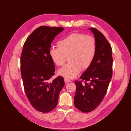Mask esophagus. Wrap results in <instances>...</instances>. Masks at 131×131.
Returning <instances> with one entry per match:
<instances>
[{"label": "esophagus", "instance_id": "esophagus-1", "mask_svg": "<svg viewBox=\"0 0 131 131\" xmlns=\"http://www.w3.org/2000/svg\"><path fill=\"white\" fill-rule=\"evenodd\" d=\"M64 81H65V84H67V83H69V82H70L71 80L65 78V79H64Z\"/></svg>", "mask_w": 131, "mask_h": 131}]
</instances>
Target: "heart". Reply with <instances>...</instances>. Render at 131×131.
I'll return each instance as SVG.
<instances>
[{
	"label": "heart",
	"mask_w": 131,
	"mask_h": 131,
	"mask_svg": "<svg viewBox=\"0 0 131 131\" xmlns=\"http://www.w3.org/2000/svg\"><path fill=\"white\" fill-rule=\"evenodd\" d=\"M58 48L50 49L49 55L56 65L62 66L68 59L67 65L58 70V74L66 79L77 76L81 69H87L92 63L96 53L94 38L81 33H73L57 43Z\"/></svg>",
	"instance_id": "b5f03b06"
}]
</instances>
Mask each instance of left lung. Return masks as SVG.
<instances>
[{"label":"left lung","mask_w":131,"mask_h":131,"mask_svg":"<svg viewBox=\"0 0 131 131\" xmlns=\"http://www.w3.org/2000/svg\"><path fill=\"white\" fill-rule=\"evenodd\" d=\"M93 32L96 44V53L92 63L80 78L75 81L77 89L74 105L84 113L92 112L98 106L106 93L112 78V49L105 36L97 29H89Z\"/></svg>","instance_id":"obj_1"}]
</instances>
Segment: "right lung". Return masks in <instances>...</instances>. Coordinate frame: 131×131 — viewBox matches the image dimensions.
<instances>
[{
  "label": "right lung",
  "mask_w": 131,
  "mask_h": 131,
  "mask_svg": "<svg viewBox=\"0 0 131 131\" xmlns=\"http://www.w3.org/2000/svg\"><path fill=\"white\" fill-rule=\"evenodd\" d=\"M63 30L62 27H38L27 38L22 51L21 72L25 91L32 106L42 113H48L56 107L65 85L61 76L48 82L55 71L49 55L51 43Z\"/></svg>",
  "instance_id": "right-lung-1"
}]
</instances>
